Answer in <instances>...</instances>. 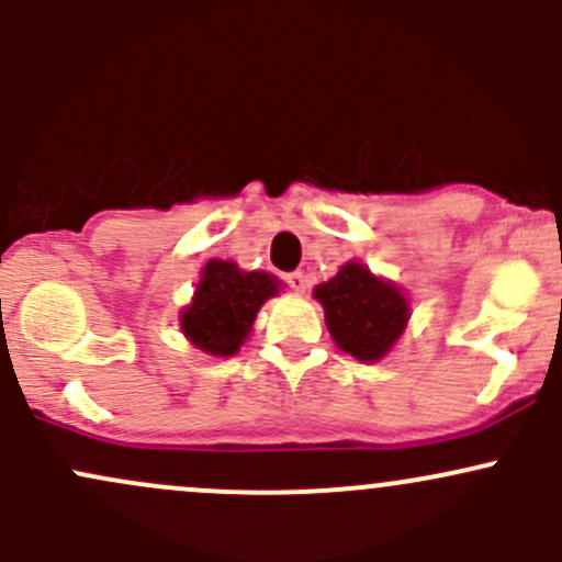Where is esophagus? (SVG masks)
Returning <instances> with one entry per match:
<instances>
[{
	"label": "esophagus",
	"mask_w": 562,
	"mask_h": 562,
	"mask_svg": "<svg viewBox=\"0 0 562 562\" xmlns=\"http://www.w3.org/2000/svg\"><path fill=\"white\" fill-rule=\"evenodd\" d=\"M285 285L291 288V291L304 293V291H307L310 280H307V274H304V271H291V274H285Z\"/></svg>",
	"instance_id": "esophagus-1"
}]
</instances>
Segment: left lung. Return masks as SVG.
I'll return each instance as SVG.
<instances>
[{"label": "left lung", "mask_w": 562, "mask_h": 562, "mask_svg": "<svg viewBox=\"0 0 562 562\" xmlns=\"http://www.w3.org/2000/svg\"><path fill=\"white\" fill-rule=\"evenodd\" d=\"M315 299L326 310L334 342L359 361L386 356L405 331V296L361 263H345L337 277L315 288Z\"/></svg>", "instance_id": "1"}]
</instances>
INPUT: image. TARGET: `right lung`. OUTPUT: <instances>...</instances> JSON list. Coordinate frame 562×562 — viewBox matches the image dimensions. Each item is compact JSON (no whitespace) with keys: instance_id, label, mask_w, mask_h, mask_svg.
<instances>
[{"instance_id":"add662e5","label":"right lung","mask_w":562,"mask_h":562,"mask_svg":"<svg viewBox=\"0 0 562 562\" xmlns=\"http://www.w3.org/2000/svg\"><path fill=\"white\" fill-rule=\"evenodd\" d=\"M280 282L266 271H239L228 260H209L195 299L181 313V328L195 348L212 356H234L247 339L260 304Z\"/></svg>"}]
</instances>
